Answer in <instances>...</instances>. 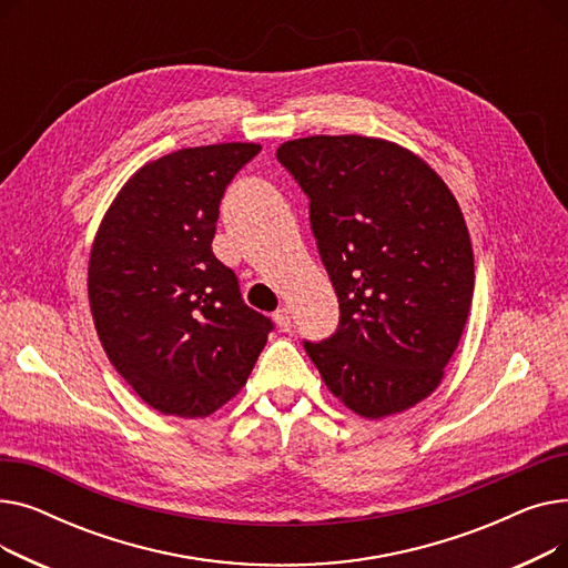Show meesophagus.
<instances>
[{
    "label": "esophagus",
    "instance_id": "obj_1",
    "mask_svg": "<svg viewBox=\"0 0 568 568\" xmlns=\"http://www.w3.org/2000/svg\"><path fill=\"white\" fill-rule=\"evenodd\" d=\"M274 322L278 324L281 332H290L292 329V317H290V311L285 306L274 313Z\"/></svg>",
    "mask_w": 568,
    "mask_h": 568
}]
</instances>
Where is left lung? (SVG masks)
<instances>
[{
    "label": "left lung",
    "mask_w": 568,
    "mask_h": 568,
    "mask_svg": "<svg viewBox=\"0 0 568 568\" xmlns=\"http://www.w3.org/2000/svg\"><path fill=\"white\" fill-rule=\"evenodd\" d=\"M311 197V225L338 294V332L306 343L347 409L384 419L428 398L460 343L474 294L463 209L407 146L311 135L278 146Z\"/></svg>",
    "instance_id": "obj_1"
}]
</instances>
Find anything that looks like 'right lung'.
<instances>
[{"instance_id":"add662e5","label":"right lung","mask_w":568,"mask_h":568,"mask_svg":"<svg viewBox=\"0 0 568 568\" xmlns=\"http://www.w3.org/2000/svg\"><path fill=\"white\" fill-rule=\"evenodd\" d=\"M262 144L189 146L138 168L97 230L87 296L114 371L161 414L204 419L246 384L272 322L212 251L219 202Z\"/></svg>"}]
</instances>
